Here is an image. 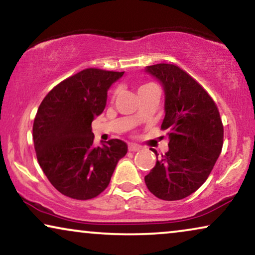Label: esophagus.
<instances>
[{
    "label": "esophagus",
    "mask_w": 255,
    "mask_h": 255,
    "mask_svg": "<svg viewBox=\"0 0 255 255\" xmlns=\"http://www.w3.org/2000/svg\"><path fill=\"white\" fill-rule=\"evenodd\" d=\"M142 146L139 144H136V143H129L128 144V150L129 151H138Z\"/></svg>",
    "instance_id": "1"
}]
</instances>
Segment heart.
Here are the masks:
<instances>
[{"instance_id": "heart-1", "label": "heart", "mask_w": 255, "mask_h": 255, "mask_svg": "<svg viewBox=\"0 0 255 255\" xmlns=\"http://www.w3.org/2000/svg\"><path fill=\"white\" fill-rule=\"evenodd\" d=\"M149 85H153V84H142V85H139V88H138V90H141V89H143V88H145V87H149ZM116 93H117V91L116 92H114V95H116Z\"/></svg>"}]
</instances>
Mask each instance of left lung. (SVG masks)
Instances as JSON below:
<instances>
[{
  "label": "left lung",
  "instance_id": "left-lung-1",
  "mask_svg": "<svg viewBox=\"0 0 255 255\" xmlns=\"http://www.w3.org/2000/svg\"><path fill=\"white\" fill-rule=\"evenodd\" d=\"M165 91L163 130L168 151L144 177L160 200L187 198L207 180L223 146V124L214 100L185 70L170 63L146 67ZM151 151L158 153L155 149Z\"/></svg>",
  "mask_w": 255,
  "mask_h": 255
}]
</instances>
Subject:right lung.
Masks as SVG:
<instances>
[{
  "instance_id": "right-lung-1",
  "label": "right lung",
  "mask_w": 255,
  "mask_h": 255,
  "mask_svg": "<svg viewBox=\"0 0 255 255\" xmlns=\"http://www.w3.org/2000/svg\"><path fill=\"white\" fill-rule=\"evenodd\" d=\"M124 73L88 68L53 88L39 106L32 134L38 163L68 198L98 196L127 153V144L118 138L95 148L91 128L105 109L107 90Z\"/></svg>"
}]
</instances>
